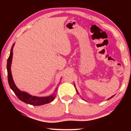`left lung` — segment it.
I'll return each mask as SVG.
<instances>
[{
    "label": "left lung",
    "mask_w": 131,
    "mask_h": 131,
    "mask_svg": "<svg viewBox=\"0 0 131 131\" xmlns=\"http://www.w3.org/2000/svg\"><path fill=\"white\" fill-rule=\"evenodd\" d=\"M74 87H75V85H74ZM113 96H112V97H113ZM112 97H110V98H112Z\"/></svg>",
    "instance_id": "obj_1"
}]
</instances>
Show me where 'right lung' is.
<instances>
[{
    "instance_id": "right-lung-1",
    "label": "right lung",
    "mask_w": 131,
    "mask_h": 131,
    "mask_svg": "<svg viewBox=\"0 0 131 131\" xmlns=\"http://www.w3.org/2000/svg\"><path fill=\"white\" fill-rule=\"evenodd\" d=\"M14 44H13L12 48H11V51L10 56L7 59V77H8V81L9 85L14 94L17 95V96L18 97L19 99H20L21 101L24 102L27 104L32 105L34 106H40L42 105H45L48 103H50L51 102L54 101L55 99V94H54L51 95V96L47 97H37L35 96H32L28 93L25 92H23L19 90L18 88L16 85H15L13 81L12 72H11V64L12 62V58H13V48L14 47Z\"/></svg>"
}]
</instances>
